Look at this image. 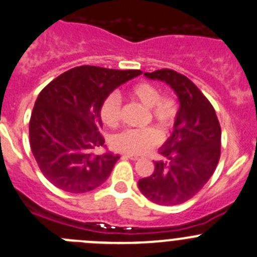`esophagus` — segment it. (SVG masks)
Returning a JSON list of instances; mask_svg holds the SVG:
<instances>
[{
  "mask_svg": "<svg viewBox=\"0 0 257 257\" xmlns=\"http://www.w3.org/2000/svg\"><path fill=\"white\" fill-rule=\"evenodd\" d=\"M123 157H125V159H131V160H140L141 159V155H133V154H125L123 155Z\"/></svg>",
  "mask_w": 257,
  "mask_h": 257,
  "instance_id": "obj_1",
  "label": "esophagus"
}]
</instances>
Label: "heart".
<instances>
[{
  "mask_svg": "<svg viewBox=\"0 0 257 257\" xmlns=\"http://www.w3.org/2000/svg\"><path fill=\"white\" fill-rule=\"evenodd\" d=\"M129 96L150 108L152 119L163 129H169L174 124L178 106L172 97L161 96L160 89L149 82L134 84L129 89ZM120 97L116 93L108 94L101 106V117L108 126L116 125L120 117ZM161 136L155 128L125 129L115 134L111 145L116 151L141 155L160 142Z\"/></svg>",
  "mask_w": 257,
  "mask_h": 257,
  "instance_id": "b5f03b06",
  "label": "heart"
}]
</instances>
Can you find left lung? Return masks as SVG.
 Here are the masks:
<instances>
[{"mask_svg":"<svg viewBox=\"0 0 257 257\" xmlns=\"http://www.w3.org/2000/svg\"><path fill=\"white\" fill-rule=\"evenodd\" d=\"M145 75L166 83L178 96L179 108L172 134L159 150L163 160L155 161V172L138 180V188L157 205H179L214 174L220 159V124L211 103L187 77L170 69Z\"/></svg>","mask_w":257,"mask_h":257,"instance_id":"8db88e82","label":"left lung"}]
</instances>
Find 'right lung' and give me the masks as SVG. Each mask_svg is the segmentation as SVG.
<instances>
[{
    "label": "right lung",
    "instance_id": "add662e5",
    "mask_svg": "<svg viewBox=\"0 0 257 257\" xmlns=\"http://www.w3.org/2000/svg\"><path fill=\"white\" fill-rule=\"evenodd\" d=\"M141 70L78 66L54 79L39 93L31 121V149L41 172L57 188L85 193L105 183L119 155L102 149L101 106L119 85Z\"/></svg>",
    "mask_w": 257,
    "mask_h": 257
}]
</instances>
